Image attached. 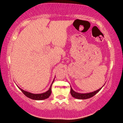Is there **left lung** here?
Returning a JSON list of instances; mask_svg holds the SVG:
<instances>
[{
  "mask_svg": "<svg viewBox=\"0 0 123 123\" xmlns=\"http://www.w3.org/2000/svg\"><path fill=\"white\" fill-rule=\"evenodd\" d=\"M102 87L101 88H100V89H98V90L95 91L90 92V93H78V92H75L73 90V89L72 88V87H70V93H71V95L72 96H73V97H74V98H75L81 99V100H85V99L91 98V97H93V96H95L96 94L97 93V92H98L99 91H100L101 90V89L102 88Z\"/></svg>",
  "mask_w": 123,
  "mask_h": 123,
  "instance_id": "left-lung-1",
  "label": "left lung"
}]
</instances>
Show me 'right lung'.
<instances>
[{
  "label": "right lung",
  "mask_w": 123,
  "mask_h": 123,
  "mask_svg": "<svg viewBox=\"0 0 123 123\" xmlns=\"http://www.w3.org/2000/svg\"><path fill=\"white\" fill-rule=\"evenodd\" d=\"M54 80H53V82H52L51 86H50L49 89L48 91H47L46 92H44V93H39V94H34V93H30V92H27L26 91H24L22 89H21V88H19V87H18L20 89V90L22 92H23V94L27 96L28 98H31V99H32V100H45V99L46 98H48V97H49V96L51 95V86H52V85H53V82H54Z\"/></svg>",
  "instance_id": "add662e5"
}]
</instances>
